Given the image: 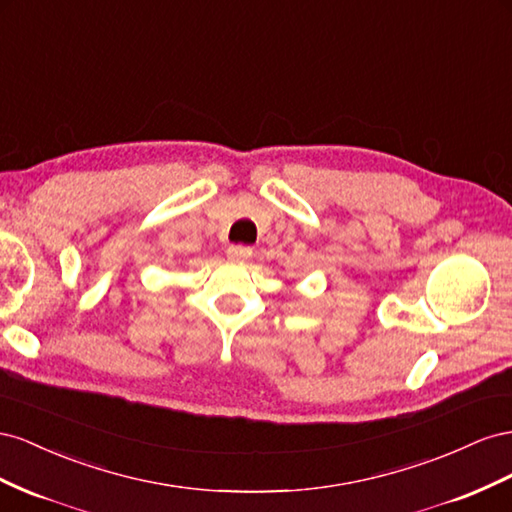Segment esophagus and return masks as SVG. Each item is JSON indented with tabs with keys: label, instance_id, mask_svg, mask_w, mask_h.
<instances>
[{
	"label": "esophagus",
	"instance_id": "1",
	"mask_svg": "<svg viewBox=\"0 0 512 512\" xmlns=\"http://www.w3.org/2000/svg\"><path fill=\"white\" fill-rule=\"evenodd\" d=\"M251 255H253V248H251V246L231 244V246L227 248V257H229L231 261H246V259H251Z\"/></svg>",
	"mask_w": 512,
	"mask_h": 512
}]
</instances>
